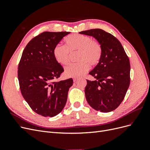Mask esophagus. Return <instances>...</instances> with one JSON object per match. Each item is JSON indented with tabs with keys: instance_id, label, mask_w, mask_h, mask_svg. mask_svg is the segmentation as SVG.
I'll return each mask as SVG.
<instances>
[{
	"instance_id": "esophagus-1",
	"label": "esophagus",
	"mask_w": 150,
	"mask_h": 150,
	"mask_svg": "<svg viewBox=\"0 0 150 150\" xmlns=\"http://www.w3.org/2000/svg\"><path fill=\"white\" fill-rule=\"evenodd\" d=\"M77 80H78V78H73V81H74V82H76Z\"/></svg>"
}]
</instances>
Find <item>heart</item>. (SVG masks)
Segmentation results:
<instances>
[{"label": "heart", "mask_w": 150, "mask_h": 150, "mask_svg": "<svg viewBox=\"0 0 150 150\" xmlns=\"http://www.w3.org/2000/svg\"><path fill=\"white\" fill-rule=\"evenodd\" d=\"M66 47L57 44L53 50L56 61L62 65L67 64L71 54L78 52L77 61L79 62L70 64L65 68L67 76L78 77L83 76L89 69V64L96 65L102 56V48L99 42L88 36L81 34H72L65 39Z\"/></svg>", "instance_id": "heart-1"}]
</instances>
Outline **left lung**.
I'll list each match as a JSON object with an SVG mask.
<instances>
[{"mask_svg":"<svg viewBox=\"0 0 150 150\" xmlns=\"http://www.w3.org/2000/svg\"><path fill=\"white\" fill-rule=\"evenodd\" d=\"M79 33L93 37L102 48L100 61L89 72L96 80H87L86 100L95 110L112 111L120 106L129 88V58L117 39L104 30L94 29Z\"/></svg>","mask_w":150,"mask_h":150,"instance_id":"8db88e82","label":"left lung"}]
</instances>
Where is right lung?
I'll return each instance as SVG.
<instances>
[{"label":"right lung","mask_w":150,"mask_h":150,"mask_svg":"<svg viewBox=\"0 0 150 150\" xmlns=\"http://www.w3.org/2000/svg\"><path fill=\"white\" fill-rule=\"evenodd\" d=\"M70 32H44L27 44L18 67L22 96L34 112L53 117L64 108L72 78L59 82L64 69L53 55L54 47Z\"/></svg>","instance_id":"1"}]
</instances>
